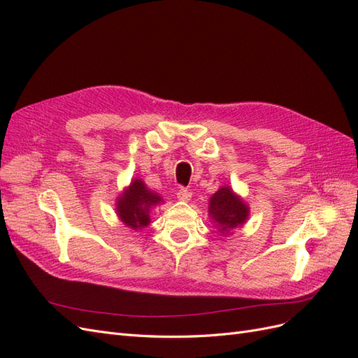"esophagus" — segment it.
I'll use <instances>...</instances> for the list:
<instances>
[{
    "mask_svg": "<svg viewBox=\"0 0 358 358\" xmlns=\"http://www.w3.org/2000/svg\"><path fill=\"white\" fill-rule=\"evenodd\" d=\"M178 199L180 201H188V200H191V192L188 189H185V188H180L178 191Z\"/></svg>",
    "mask_w": 358,
    "mask_h": 358,
    "instance_id": "obj_1",
    "label": "esophagus"
}]
</instances>
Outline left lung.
<instances>
[{
  "label": "left lung",
  "instance_id": "1",
  "mask_svg": "<svg viewBox=\"0 0 358 358\" xmlns=\"http://www.w3.org/2000/svg\"><path fill=\"white\" fill-rule=\"evenodd\" d=\"M248 206L233 194L230 188L216 191L209 204V213L215 222L221 227V233L227 234L234 227L241 225L248 218Z\"/></svg>",
  "mask_w": 358,
  "mask_h": 358
}]
</instances>
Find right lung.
Wrapping results in <instances>:
<instances>
[{"instance_id":"right-lung-1","label":"right lung","mask_w":358,"mask_h":358,"mask_svg":"<svg viewBox=\"0 0 358 358\" xmlns=\"http://www.w3.org/2000/svg\"><path fill=\"white\" fill-rule=\"evenodd\" d=\"M162 201L158 194L149 191L145 183L136 179L124 196L117 200V215L121 221L133 230H140L146 227L149 221V209L157 203Z\"/></svg>"}]
</instances>
